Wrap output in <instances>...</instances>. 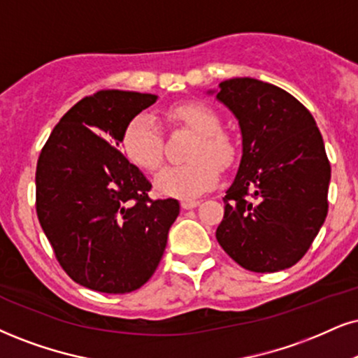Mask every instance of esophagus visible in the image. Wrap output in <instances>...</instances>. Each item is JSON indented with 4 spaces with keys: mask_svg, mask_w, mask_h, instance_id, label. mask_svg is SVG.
I'll return each mask as SVG.
<instances>
[{
    "mask_svg": "<svg viewBox=\"0 0 358 358\" xmlns=\"http://www.w3.org/2000/svg\"><path fill=\"white\" fill-rule=\"evenodd\" d=\"M201 204V201H196V199H184L180 202V207L182 209H194V207H197Z\"/></svg>",
    "mask_w": 358,
    "mask_h": 358,
    "instance_id": "obj_1",
    "label": "esophagus"
}]
</instances>
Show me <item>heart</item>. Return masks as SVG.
I'll return each mask as SVG.
<instances>
[{
    "label": "heart",
    "instance_id": "1",
    "mask_svg": "<svg viewBox=\"0 0 358 358\" xmlns=\"http://www.w3.org/2000/svg\"><path fill=\"white\" fill-rule=\"evenodd\" d=\"M171 124L196 132L187 152L191 161L162 169L154 179L161 194L179 199H192L209 191L219 180L221 169H229L239 157V145L227 131L220 129V117L210 106L199 101L176 104L167 109ZM121 148L134 166L156 172L164 159V136L156 119L141 113L129 119L122 131Z\"/></svg>",
    "mask_w": 358,
    "mask_h": 358
}]
</instances>
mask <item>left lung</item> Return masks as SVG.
<instances>
[{
    "label": "left lung",
    "mask_w": 358,
    "mask_h": 358,
    "mask_svg": "<svg viewBox=\"0 0 358 358\" xmlns=\"http://www.w3.org/2000/svg\"><path fill=\"white\" fill-rule=\"evenodd\" d=\"M219 86L217 99L239 119L242 159L215 237L247 271H284L306 255L327 217L324 139L306 106L280 87L254 78Z\"/></svg>",
    "instance_id": "1"
}]
</instances>
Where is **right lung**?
<instances>
[{"mask_svg":"<svg viewBox=\"0 0 358 358\" xmlns=\"http://www.w3.org/2000/svg\"><path fill=\"white\" fill-rule=\"evenodd\" d=\"M157 96L106 90L61 117L36 166V214L64 272L79 285L127 294L152 277L179 215L119 151L129 119Z\"/></svg>","mask_w":358,"mask_h":358,"instance_id":"add662e5","label":"right lung"}]
</instances>
